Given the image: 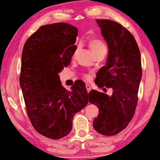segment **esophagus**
I'll list each match as a JSON object with an SVG mask.
<instances>
[{
	"label": "esophagus",
	"instance_id": "esophagus-1",
	"mask_svg": "<svg viewBox=\"0 0 160 160\" xmlns=\"http://www.w3.org/2000/svg\"><path fill=\"white\" fill-rule=\"evenodd\" d=\"M85 87H86L87 90H88V92H90V91L91 90V87H90V85H88V84H87V85H85Z\"/></svg>",
	"mask_w": 160,
	"mask_h": 160
}]
</instances>
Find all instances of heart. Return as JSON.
I'll return each instance as SVG.
<instances>
[{
  "instance_id": "b5f03b06",
  "label": "heart",
  "mask_w": 160,
  "mask_h": 160,
  "mask_svg": "<svg viewBox=\"0 0 160 160\" xmlns=\"http://www.w3.org/2000/svg\"><path fill=\"white\" fill-rule=\"evenodd\" d=\"M89 47H90L91 51H92V53L94 54L102 51H107L106 45H105L104 42L98 39H91L90 41L89 42ZM84 77H85L86 79H88L89 75H84Z\"/></svg>"
}]
</instances>
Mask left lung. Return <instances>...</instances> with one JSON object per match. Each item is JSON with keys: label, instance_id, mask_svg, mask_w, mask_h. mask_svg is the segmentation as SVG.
I'll return each mask as SVG.
<instances>
[{"label": "left lung", "instance_id": "left-lung-1", "mask_svg": "<svg viewBox=\"0 0 160 160\" xmlns=\"http://www.w3.org/2000/svg\"><path fill=\"white\" fill-rule=\"evenodd\" d=\"M106 40L109 54L106 66L97 73L99 88H112V94L92 90L89 102L99 108L93 126L104 135L118 134L134 116L142 78L141 57L134 37L120 24L109 20H97ZM106 89V88H104Z\"/></svg>", "mask_w": 160, "mask_h": 160}]
</instances>
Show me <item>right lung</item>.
Instances as JSON below:
<instances>
[{"mask_svg":"<svg viewBox=\"0 0 160 160\" xmlns=\"http://www.w3.org/2000/svg\"><path fill=\"white\" fill-rule=\"evenodd\" d=\"M78 29L58 22L38 29L27 40L22 54L20 84L28 117L36 131L60 139L71 131L72 118L88 102L85 85L78 80L67 90L58 73L70 63Z\"/></svg>","mask_w":160,"mask_h":160,"instance_id":"obj_1","label":"right lung"}]
</instances>
